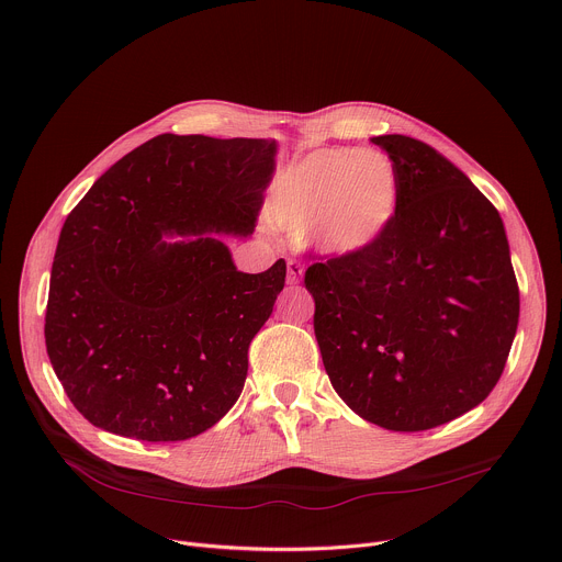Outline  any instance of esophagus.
Segmentation results:
<instances>
[{"instance_id":"34e87169","label":"esophagus","mask_w":562,"mask_h":562,"mask_svg":"<svg viewBox=\"0 0 562 562\" xmlns=\"http://www.w3.org/2000/svg\"><path fill=\"white\" fill-rule=\"evenodd\" d=\"M286 269H289V276H286V282H289V284H293V286H295V284H300V278H302V273H304V267H302V265H297V262H293V260H291V262H289V265H286Z\"/></svg>"}]
</instances>
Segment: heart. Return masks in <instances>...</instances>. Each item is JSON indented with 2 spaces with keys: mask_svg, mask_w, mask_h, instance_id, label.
Wrapping results in <instances>:
<instances>
[{
  "mask_svg": "<svg viewBox=\"0 0 562 562\" xmlns=\"http://www.w3.org/2000/svg\"><path fill=\"white\" fill-rule=\"evenodd\" d=\"M400 211V178L380 150L327 148L304 157L280 182L271 220L284 228L313 222V245L351 256L386 235Z\"/></svg>",
  "mask_w": 562,
  "mask_h": 562,
  "instance_id": "heart-1",
  "label": "heart"
}]
</instances>
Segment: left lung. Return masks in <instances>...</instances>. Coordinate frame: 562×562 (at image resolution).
<instances>
[{
    "instance_id": "1",
    "label": "left lung",
    "mask_w": 562,
    "mask_h": 562,
    "mask_svg": "<svg viewBox=\"0 0 562 562\" xmlns=\"http://www.w3.org/2000/svg\"><path fill=\"white\" fill-rule=\"evenodd\" d=\"M395 165L400 211L360 254L313 262L304 286L327 375L389 431H427L477 407L503 375L520 293L496 206L407 135L371 139Z\"/></svg>"
}]
</instances>
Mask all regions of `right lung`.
I'll use <instances>...</instances> for the list:
<instances>
[{"mask_svg":"<svg viewBox=\"0 0 562 562\" xmlns=\"http://www.w3.org/2000/svg\"><path fill=\"white\" fill-rule=\"evenodd\" d=\"M273 157L269 139L165 133L124 155L68 213L44 338L91 425L178 442L235 405L286 262L243 273L206 233H254ZM167 232L196 237L169 246Z\"/></svg>","mask_w":562,"mask_h":562,"instance_id":"1","label":"right lung"}]
</instances>
